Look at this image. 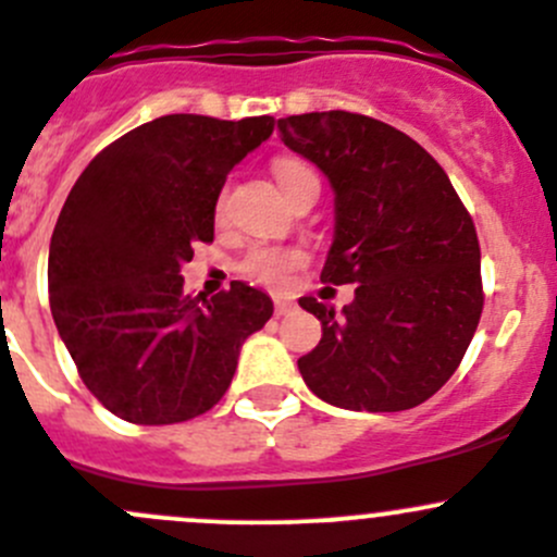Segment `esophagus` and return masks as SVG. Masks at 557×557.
I'll return each mask as SVG.
<instances>
[{
    "instance_id": "1",
    "label": "esophagus",
    "mask_w": 557,
    "mask_h": 557,
    "mask_svg": "<svg viewBox=\"0 0 557 557\" xmlns=\"http://www.w3.org/2000/svg\"><path fill=\"white\" fill-rule=\"evenodd\" d=\"M273 306H276V317H284L286 311H292V300H286V297H276Z\"/></svg>"
}]
</instances>
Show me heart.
Segmentation results:
<instances>
[{
  "mask_svg": "<svg viewBox=\"0 0 557 557\" xmlns=\"http://www.w3.org/2000/svg\"><path fill=\"white\" fill-rule=\"evenodd\" d=\"M273 173H276L281 191H286L297 178L308 175L311 170H308L306 164L295 162V159H278ZM222 211H224V195H219L216 216H222ZM300 265H302V255L297 249H284V246H255V249L244 257V262H240V271H244V276L257 281V284L273 286V289H284V286L292 281V273H295Z\"/></svg>",
  "mask_w": 557,
  "mask_h": 557,
  "instance_id": "1",
  "label": "heart"
}]
</instances>
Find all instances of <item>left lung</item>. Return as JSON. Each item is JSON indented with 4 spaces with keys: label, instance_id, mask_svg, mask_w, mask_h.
Instances as JSON below:
<instances>
[{
    "label": "left lung",
    "instance_id": "8db88e82",
    "mask_svg": "<svg viewBox=\"0 0 557 557\" xmlns=\"http://www.w3.org/2000/svg\"><path fill=\"white\" fill-rule=\"evenodd\" d=\"M289 151L317 164L335 195L322 281L357 284L335 311L300 297L322 322L297 360L324 404L406 411L458 371L482 317L479 240L442 164L384 121L346 110L278 119Z\"/></svg>",
    "mask_w": 557,
    "mask_h": 557
}]
</instances>
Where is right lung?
<instances>
[{
    "instance_id": "1",
    "label": "right lung",
    "mask_w": 557,
    "mask_h": 557,
    "mask_svg": "<svg viewBox=\"0 0 557 557\" xmlns=\"http://www.w3.org/2000/svg\"><path fill=\"white\" fill-rule=\"evenodd\" d=\"M276 119L173 113L91 159L59 213L48 295L59 335L94 398L135 425H173L222 400L251 333L273 317L262 289L233 281L186 295L181 265L213 240L230 170Z\"/></svg>"
}]
</instances>
